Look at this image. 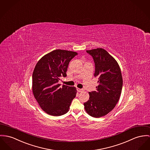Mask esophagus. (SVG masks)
Listing matches in <instances>:
<instances>
[{
	"label": "esophagus",
	"mask_w": 150,
	"mask_h": 150,
	"mask_svg": "<svg viewBox=\"0 0 150 150\" xmlns=\"http://www.w3.org/2000/svg\"><path fill=\"white\" fill-rule=\"evenodd\" d=\"M77 91L79 92H81L83 91V89H81V88H77Z\"/></svg>",
	"instance_id": "esophagus-1"
}]
</instances>
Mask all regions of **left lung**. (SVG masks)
I'll use <instances>...</instances> for the list:
<instances>
[{
	"instance_id": "1",
	"label": "left lung",
	"mask_w": 150,
	"mask_h": 150,
	"mask_svg": "<svg viewBox=\"0 0 150 150\" xmlns=\"http://www.w3.org/2000/svg\"><path fill=\"white\" fill-rule=\"evenodd\" d=\"M92 56L95 66L94 76L98 78L96 90L89 92L84 103L88 114L100 117L108 114L118 102L123 86L120 67L115 59L102 48L86 51Z\"/></svg>"
}]
</instances>
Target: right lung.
<instances>
[{"label":"right lung","instance_id":"add662e5","mask_svg":"<svg viewBox=\"0 0 150 150\" xmlns=\"http://www.w3.org/2000/svg\"><path fill=\"white\" fill-rule=\"evenodd\" d=\"M78 53L55 50L41 58L36 63L33 74V92L41 108L47 114L60 116L69 110L75 98L76 88L63 85L60 77L67 76L69 62Z\"/></svg>","mask_w":150,"mask_h":150}]
</instances>
